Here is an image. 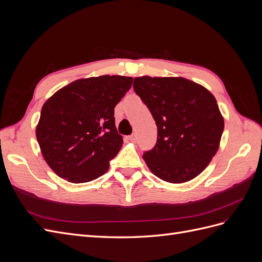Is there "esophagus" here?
Instances as JSON below:
<instances>
[{
  "instance_id": "34e87169",
  "label": "esophagus",
  "mask_w": 262,
  "mask_h": 262,
  "mask_svg": "<svg viewBox=\"0 0 262 262\" xmlns=\"http://www.w3.org/2000/svg\"><path fill=\"white\" fill-rule=\"evenodd\" d=\"M129 140L132 141V142H136L137 141V136H136V134H131V136L129 137Z\"/></svg>"
}]
</instances>
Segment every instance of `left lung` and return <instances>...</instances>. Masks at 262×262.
<instances>
[{
	"label": "left lung",
	"mask_w": 262,
	"mask_h": 262,
	"mask_svg": "<svg viewBox=\"0 0 262 262\" xmlns=\"http://www.w3.org/2000/svg\"><path fill=\"white\" fill-rule=\"evenodd\" d=\"M133 90L157 125L156 144L143 154L149 170L172 184L196 177L216 154L224 130L215 97L184 77H136Z\"/></svg>",
	"instance_id": "8db88e82"
}]
</instances>
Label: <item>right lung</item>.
Wrapping results in <instances>:
<instances>
[{
	"mask_svg": "<svg viewBox=\"0 0 262 262\" xmlns=\"http://www.w3.org/2000/svg\"><path fill=\"white\" fill-rule=\"evenodd\" d=\"M132 81L120 75L81 78L45 102L36 138L45 161L59 177L82 184L108 170L123 144L115 107Z\"/></svg>",
	"mask_w": 262,
	"mask_h": 262,
	"instance_id": "right-lung-1",
	"label": "right lung"
}]
</instances>
